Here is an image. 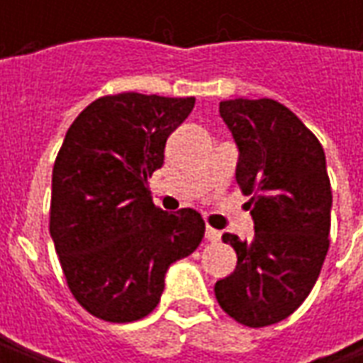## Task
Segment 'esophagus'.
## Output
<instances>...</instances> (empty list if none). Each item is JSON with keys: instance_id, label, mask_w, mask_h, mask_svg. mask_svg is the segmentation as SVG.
Instances as JSON below:
<instances>
[{"instance_id": "obj_1", "label": "esophagus", "mask_w": 363, "mask_h": 363, "mask_svg": "<svg viewBox=\"0 0 363 363\" xmlns=\"http://www.w3.org/2000/svg\"><path fill=\"white\" fill-rule=\"evenodd\" d=\"M206 239H208V241H212V243H218V241L221 239V231H218V229H213L208 225V228H206Z\"/></svg>"}]
</instances>
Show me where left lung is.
Instances as JSON below:
<instances>
[{"instance_id": "8db88e82", "label": "left lung", "mask_w": 363, "mask_h": 363, "mask_svg": "<svg viewBox=\"0 0 363 363\" xmlns=\"http://www.w3.org/2000/svg\"><path fill=\"white\" fill-rule=\"evenodd\" d=\"M239 147L237 184L251 196L255 237L223 233L237 267L216 281L231 319L260 328L288 319L315 286L327 257L333 192L325 151L309 128L274 99L221 101Z\"/></svg>"}]
</instances>
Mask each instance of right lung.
Instances as JSON below:
<instances>
[{
    "instance_id": "1",
    "label": "right lung",
    "mask_w": 363,
    "mask_h": 363,
    "mask_svg": "<svg viewBox=\"0 0 363 363\" xmlns=\"http://www.w3.org/2000/svg\"><path fill=\"white\" fill-rule=\"evenodd\" d=\"M194 96L120 93L96 99L74 120L52 171L50 235L67 288L108 323L143 319L157 307L165 272L204 237L192 208L163 212L147 181Z\"/></svg>"
}]
</instances>
